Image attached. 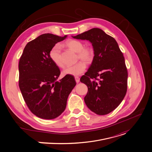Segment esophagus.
<instances>
[{
	"instance_id": "obj_1",
	"label": "esophagus",
	"mask_w": 152,
	"mask_h": 152,
	"mask_svg": "<svg viewBox=\"0 0 152 152\" xmlns=\"http://www.w3.org/2000/svg\"><path fill=\"white\" fill-rule=\"evenodd\" d=\"M75 80H76V83H79V81H80V78L79 77H75Z\"/></svg>"
}]
</instances>
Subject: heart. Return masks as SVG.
<instances>
[{
    "instance_id": "obj_1",
    "label": "heart",
    "mask_w": 152,
    "mask_h": 152,
    "mask_svg": "<svg viewBox=\"0 0 152 152\" xmlns=\"http://www.w3.org/2000/svg\"><path fill=\"white\" fill-rule=\"evenodd\" d=\"M69 49L77 53V58L86 63H90L93 59V50L89 47H84V44L80 40L70 39L65 44ZM50 57L53 62L59 67H64V64L61 58V46L59 44L54 45L50 51ZM86 68L84 63L79 62L76 64L66 66L62 71L64 75L79 76L83 73Z\"/></svg>"
}]
</instances>
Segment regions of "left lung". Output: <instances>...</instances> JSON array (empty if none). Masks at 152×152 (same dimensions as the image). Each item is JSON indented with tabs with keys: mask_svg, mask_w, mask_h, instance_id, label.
Masks as SVG:
<instances>
[{
	"mask_svg": "<svg viewBox=\"0 0 152 152\" xmlns=\"http://www.w3.org/2000/svg\"><path fill=\"white\" fill-rule=\"evenodd\" d=\"M72 37L89 40L94 51L91 65L80 79L88 87L86 104L96 114H108L127 92L128 73L123 54L116 40L101 29L94 28Z\"/></svg>",
	"mask_w": 152,
	"mask_h": 152,
	"instance_id": "obj_1",
	"label": "left lung"
}]
</instances>
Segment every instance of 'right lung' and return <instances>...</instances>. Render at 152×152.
I'll use <instances>...</instances> for the list:
<instances>
[{
  "instance_id": "obj_1",
  "label": "right lung",
  "mask_w": 152,
  "mask_h": 152,
  "mask_svg": "<svg viewBox=\"0 0 152 152\" xmlns=\"http://www.w3.org/2000/svg\"><path fill=\"white\" fill-rule=\"evenodd\" d=\"M66 36L50 33L38 36L26 45L19 60L20 90L30 111L40 118L52 119L61 115L76 84L71 76L57 80L61 72L50 57L52 47Z\"/></svg>"
}]
</instances>
